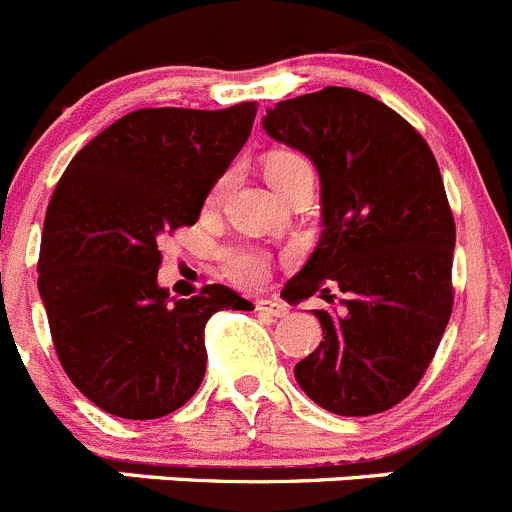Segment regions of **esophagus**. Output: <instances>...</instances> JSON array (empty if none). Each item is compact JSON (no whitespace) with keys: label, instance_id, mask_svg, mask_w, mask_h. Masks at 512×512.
Wrapping results in <instances>:
<instances>
[{"label":"esophagus","instance_id":"1","mask_svg":"<svg viewBox=\"0 0 512 512\" xmlns=\"http://www.w3.org/2000/svg\"><path fill=\"white\" fill-rule=\"evenodd\" d=\"M255 308L260 310L262 315H270V318H283V315L288 313V305H285L283 300H275V298L257 300Z\"/></svg>","mask_w":512,"mask_h":512}]
</instances>
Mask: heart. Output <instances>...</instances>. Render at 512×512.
<instances>
[{
  "label": "heart",
  "mask_w": 512,
  "mask_h": 512,
  "mask_svg": "<svg viewBox=\"0 0 512 512\" xmlns=\"http://www.w3.org/2000/svg\"><path fill=\"white\" fill-rule=\"evenodd\" d=\"M265 174L272 189L283 197L285 191L293 189L298 181L313 179V166L308 164L305 156L295 154V151H272L265 159ZM229 181H232V174H224L214 181L212 191H209L207 197V207H217L222 202L229 189ZM219 260H222L224 275L234 285H240V288H255V285H260L267 278V270H270V260H267L265 252L252 245L227 247L219 255Z\"/></svg>",
  "instance_id": "obj_1"
}]
</instances>
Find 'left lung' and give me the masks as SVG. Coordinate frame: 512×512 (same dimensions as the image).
Returning <instances> with one entry per match:
<instances>
[{
  "label": "left lung",
  "instance_id": "left-lung-1",
  "mask_svg": "<svg viewBox=\"0 0 512 512\" xmlns=\"http://www.w3.org/2000/svg\"><path fill=\"white\" fill-rule=\"evenodd\" d=\"M262 128L321 176V242L283 298L346 295L338 313L313 310L323 341L295 381L341 417L386 412L424 376L455 298V219L432 148L389 105L333 85L278 103Z\"/></svg>",
  "mask_w": 512,
  "mask_h": 512
}]
</instances>
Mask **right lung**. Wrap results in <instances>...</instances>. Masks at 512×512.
Listing matches in <instances>:
<instances>
[{
    "label": "right lung",
    "instance_id": "right-lung-1",
    "mask_svg": "<svg viewBox=\"0 0 512 512\" xmlns=\"http://www.w3.org/2000/svg\"><path fill=\"white\" fill-rule=\"evenodd\" d=\"M255 113V103L141 108L80 148L57 181L37 290L62 369L113 417L159 419L184 407L207 371L209 318L252 310L227 285L169 298L156 275L159 240L197 222Z\"/></svg>",
    "mask_w": 512,
    "mask_h": 512
}]
</instances>
